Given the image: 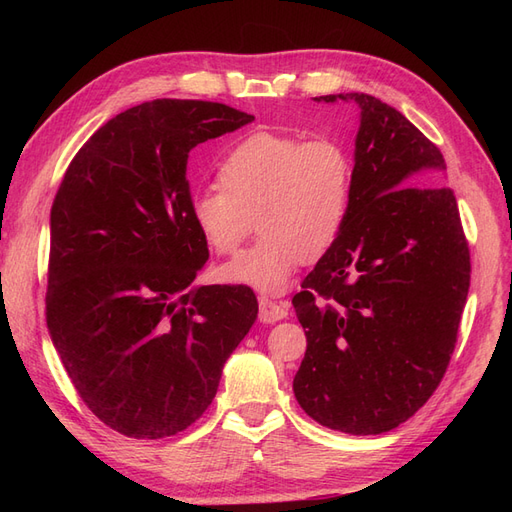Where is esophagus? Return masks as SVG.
<instances>
[{
    "label": "esophagus",
    "mask_w": 512,
    "mask_h": 512,
    "mask_svg": "<svg viewBox=\"0 0 512 512\" xmlns=\"http://www.w3.org/2000/svg\"><path fill=\"white\" fill-rule=\"evenodd\" d=\"M258 305L262 322H277L288 316V301H273L262 294V297H258Z\"/></svg>",
    "instance_id": "obj_1"
}]
</instances>
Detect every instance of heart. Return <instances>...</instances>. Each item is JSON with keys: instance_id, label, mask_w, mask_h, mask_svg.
Listing matches in <instances>:
<instances>
[{"instance_id": "b5f03b06", "label": "heart", "mask_w": 512, "mask_h": 512, "mask_svg": "<svg viewBox=\"0 0 512 512\" xmlns=\"http://www.w3.org/2000/svg\"><path fill=\"white\" fill-rule=\"evenodd\" d=\"M354 192V162L333 138L260 130L230 147L218 185L194 192L190 215L215 254H235L256 228L262 237L228 262V282L280 292L299 262L312 265L342 239Z\"/></svg>"}]
</instances>
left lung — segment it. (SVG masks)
I'll return each instance as SVG.
<instances>
[{
	"mask_svg": "<svg viewBox=\"0 0 512 512\" xmlns=\"http://www.w3.org/2000/svg\"><path fill=\"white\" fill-rule=\"evenodd\" d=\"M354 100L352 209L342 239L292 297L305 359L292 389L316 423L378 436L436 393L457 344L470 247L451 188L433 183L440 149L397 108Z\"/></svg>",
	"mask_w": 512,
	"mask_h": 512,
	"instance_id": "8db88e82",
	"label": "left lung"
}]
</instances>
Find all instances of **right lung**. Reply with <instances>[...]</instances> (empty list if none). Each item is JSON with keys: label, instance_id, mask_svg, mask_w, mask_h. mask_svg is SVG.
<instances>
[{"label": "right lung", "instance_id": "right-lung-1", "mask_svg": "<svg viewBox=\"0 0 512 512\" xmlns=\"http://www.w3.org/2000/svg\"><path fill=\"white\" fill-rule=\"evenodd\" d=\"M252 119L207 100L132 106L79 149L55 194L46 327L85 406L128 438L196 423L258 316L250 286H190L209 258L190 151Z\"/></svg>", "mask_w": 512, "mask_h": 512}]
</instances>
